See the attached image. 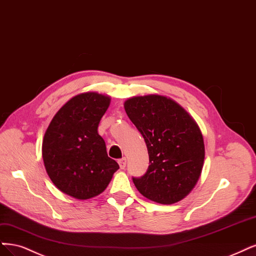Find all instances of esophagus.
Wrapping results in <instances>:
<instances>
[{"mask_svg": "<svg viewBox=\"0 0 256 256\" xmlns=\"http://www.w3.org/2000/svg\"><path fill=\"white\" fill-rule=\"evenodd\" d=\"M126 163H127L126 158H120V160H118V164H120V170H124V168H125V167H126Z\"/></svg>", "mask_w": 256, "mask_h": 256, "instance_id": "34e87169", "label": "esophagus"}]
</instances>
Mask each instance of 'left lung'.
<instances>
[{"instance_id":"8db88e82","label":"left lung","mask_w":256,"mask_h":256,"mask_svg":"<svg viewBox=\"0 0 256 256\" xmlns=\"http://www.w3.org/2000/svg\"><path fill=\"white\" fill-rule=\"evenodd\" d=\"M130 120L143 136L149 156L144 176L132 178L147 199L172 204L186 197L202 172L204 136L197 122L166 96H134L124 104Z\"/></svg>"}]
</instances>
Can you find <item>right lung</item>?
I'll use <instances>...</instances> for the list:
<instances>
[{
	"instance_id": "add662e5",
	"label": "right lung",
	"mask_w": 256,
	"mask_h": 256,
	"mask_svg": "<svg viewBox=\"0 0 256 256\" xmlns=\"http://www.w3.org/2000/svg\"><path fill=\"white\" fill-rule=\"evenodd\" d=\"M110 100L96 92L74 96L55 114L44 134L42 158L48 177L75 199L100 195L120 168L98 132Z\"/></svg>"
}]
</instances>
